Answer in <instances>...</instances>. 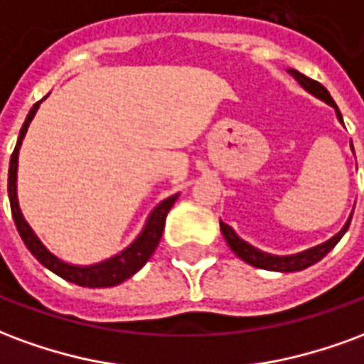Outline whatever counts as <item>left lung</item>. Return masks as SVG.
Segmentation results:
<instances>
[{
  "label": "left lung",
  "mask_w": 364,
  "mask_h": 364,
  "mask_svg": "<svg viewBox=\"0 0 364 364\" xmlns=\"http://www.w3.org/2000/svg\"><path fill=\"white\" fill-rule=\"evenodd\" d=\"M289 74L296 80L302 87H304L308 93H312L314 97H318L321 101H326L328 105H331L333 109H336V114H337V120L343 124V117H341V112L337 109L336 101L331 99L329 95V91L321 85V83L314 82L310 77H306L304 74H300L296 70H289ZM353 146V144H351ZM349 224H351V216H349V220L345 222V226L339 232H337L336 236L329 237L328 242H323V244L316 245V247H310V250H306V252H300V253H294V255H271V253H265L257 250V247H253L252 244H247L244 242L242 237L237 236L234 230L230 228L228 224H224L220 220V230L224 237H226V242H228L230 250L236 253L240 259H244L245 263H250L253 267L257 269H267V271H279V273H292V271H302V269L310 267L314 263H318L321 257H326L336 244L343 237V234L347 232L349 228Z\"/></svg>",
  "instance_id": "8db88e82"
}]
</instances>
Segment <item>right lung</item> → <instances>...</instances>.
Segmentation results:
<instances>
[{"label": "right lung", "instance_id": "add662e5", "mask_svg": "<svg viewBox=\"0 0 364 364\" xmlns=\"http://www.w3.org/2000/svg\"><path fill=\"white\" fill-rule=\"evenodd\" d=\"M43 103V99L38 103L33 105V109L28 111L27 119L21 127L19 138H17V146L11 154V161H9V179H7V193H9V203H11V214L17 232H19L21 240L25 242L27 250L36 259L43 263L44 267L50 269L52 273H56L62 279L80 284V287H90V289H103V287H117L122 281L130 279L132 274L138 273L140 269L148 263L151 253L156 252L161 234H164V226H166V216L171 210V206L179 197L171 195L166 200H161L148 216V220L144 224L142 232L138 234L132 244L128 245L127 250H122L119 255H114L111 259H105L95 265H70L66 261L58 259L52 252L46 250V245L38 240L33 228L28 226L25 216L21 213L19 200H17V164H19V148L23 144V138L27 134V128L31 120L35 119V112L38 111V105Z\"/></svg>", "mask_w": 364, "mask_h": 364}]
</instances>
